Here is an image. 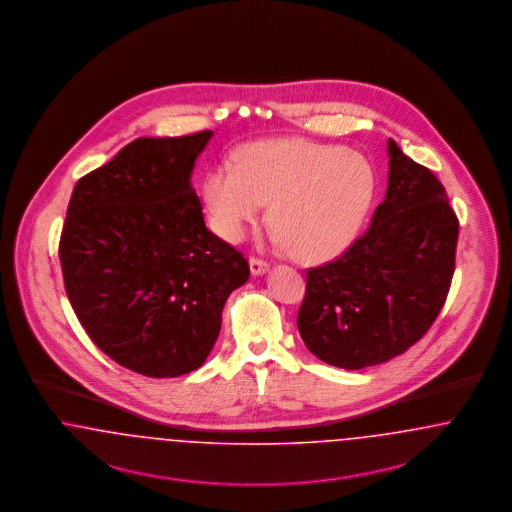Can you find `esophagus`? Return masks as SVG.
Returning a JSON list of instances; mask_svg holds the SVG:
<instances>
[{
    "label": "esophagus",
    "instance_id": "1",
    "mask_svg": "<svg viewBox=\"0 0 512 512\" xmlns=\"http://www.w3.org/2000/svg\"><path fill=\"white\" fill-rule=\"evenodd\" d=\"M248 264H250L252 275H264L267 269H269V264H267L266 260H260V258H250Z\"/></svg>",
    "mask_w": 512,
    "mask_h": 512
}]
</instances>
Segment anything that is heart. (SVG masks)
Masks as SVG:
<instances>
[{"label": "heart", "mask_w": 512, "mask_h": 512, "mask_svg": "<svg viewBox=\"0 0 512 512\" xmlns=\"http://www.w3.org/2000/svg\"><path fill=\"white\" fill-rule=\"evenodd\" d=\"M377 189L371 162L310 139H267L243 147L237 166L216 164L202 183L214 231L239 243L269 204L273 243L310 264L329 262L356 239Z\"/></svg>", "instance_id": "heart-1"}]
</instances>
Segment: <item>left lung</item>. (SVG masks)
<instances>
[{"label":"left lung","mask_w":512,"mask_h":512,"mask_svg":"<svg viewBox=\"0 0 512 512\" xmlns=\"http://www.w3.org/2000/svg\"><path fill=\"white\" fill-rule=\"evenodd\" d=\"M388 187L369 229L308 269L298 331L313 356L348 371L409 350L444 308L459 220L444 185L388 139Z\"/></svg>","instance_id":"1"}]
</instances>
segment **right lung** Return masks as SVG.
Segmentation results:
<instances>
[{
	"instance_id": "1",
	"label": "right lung",
	"mask_w": 512,
	"mask_h": 512,
	"mask_svg": "<svg viewBox=\"0 0 512 512\" xmlns=\"http://www.w3.org/2000/svg\"><path fill=\"white\" fill-rule=\"evenodd\" d=\"M214 132L139 137L80 179L59 258L70 306L118 365L170 378L199 369L245 256L206 229L191 185Z\"/></svg>"
}]
</instances>
